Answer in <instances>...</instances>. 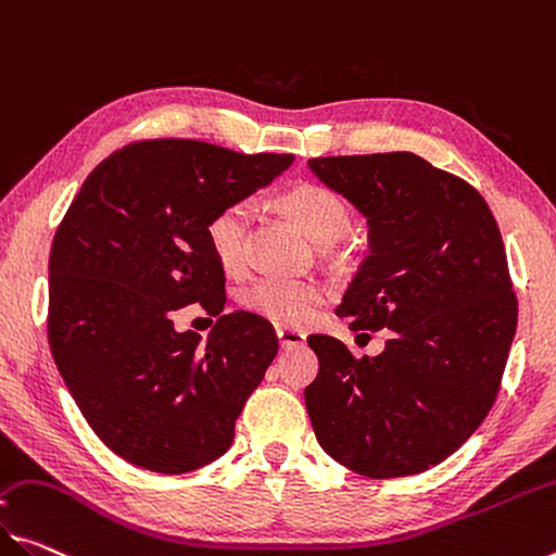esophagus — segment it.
Instances as JSON below:
<instances>
[{
    "label": "esophagus",
    "instance_id": "1",
    "mask_svg": "<svg viewBox=\"0 0 556 556\" xmlns=\"http://www.w3.org/2000/svg\"><path fill=\"white\" fill-rule=\"evenodd\" d=\"M278 343L283 350H293V348H303L305 345V332L293 330V328H278L276 330Z\"/></svg>",
    "mask_w": 556,
    "mask_h": 556
}]
</instances>
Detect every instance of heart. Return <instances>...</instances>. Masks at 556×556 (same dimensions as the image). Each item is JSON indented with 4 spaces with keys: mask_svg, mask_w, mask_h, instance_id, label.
Here are the masks:
<instances>
[{
    "mask_svg": "<svg viewBox=\"0 0 556 556\" xmlns=\"http://www.w3.org/2000/svg\"><path fill=\"white\" fill-rule=\"evenodd\" d=\"M278 208L311 238L313 243H336L350 226V211L336 191L318 184H301L278 195ZM255 218L249 201L226 203L208 220L206 238L220 268L236 273L245 263V236ZM328 301V288L318 280L263 278L241 293V305L258 318L283 328L307 326L320 305Z\"/></svg>",
    "mask_w": 556,
    "mask_h": 556,
    "instance_id": "heart-1",
    "label": "heart"
}]
</instances>
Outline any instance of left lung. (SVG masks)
Masks as SVG:
<instances>
[{"label":"left lung","mask_w":556,"mask_h":556,"mask_svg":"<svg viewBox=\"0 0 556 556\" xmlns=\"http://www.w3.org/2000/svg\"><path fill=\"white\" fill-rule=\"evenodd\" d=\"M367 220L370 253L340 318L392 336L375 357L311 336L320 370L305 388L315 438L357 475L425 472L490 413L517 330L507 253L490 206L463 178L409 151L311 159Z\"/></svg>","instance_id":"left-lung-1"}]
</instances>
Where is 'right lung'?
I'll use <instances>...</instances> for the list:
<instances>
[{
    "label": "right lung",
    "instance_id": "obj_1",
    "mask_svg": "<svg viewBox=\"0 0 556 556\" xmlns=\"http://www.w3.org/2000/svg\"><path fill=\"white\" fill-rule=\"evenodd\" d=\"M293 164L191 139L131 143L91 170L49 255V348L104 445L136 467L181 475L218 459L278 353L276 330L226 305L206 228ZM201 302L206 344L169 313Z\"/></svg>",
    "mask_w": 556,
    "mask_h": 556
}]
</instances>
